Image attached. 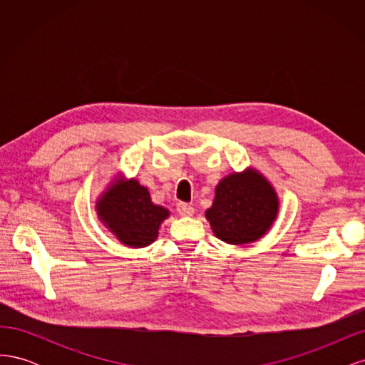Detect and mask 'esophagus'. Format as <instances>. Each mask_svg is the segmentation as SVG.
I'll list each match as a JSON object with an SVG mask.
<instances>
[{
    "label": "esophagus",
    "mask_w": 365,
    "mask_h": 365,
    "mask_svg": "<svg viewBox=\"0 0 365 365\" xmlns=\"http://www.w3.org/2000/svg\"><path fill=\"white\" fill-rule=\"evenodd\" d=\"M176 210H178V213L181 216H192L195 213V208L185 202H180L178 205H176Z\"/></svg>",
    "instance_id": "obj_1"
}]
</instances>
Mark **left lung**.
Wrapping results in <instances>:
<instances>
[{
	"label": "left lung",
	"instance_id": "1",
	"mask_svg": "<svg viewBox=\"0 0 365 365\" xmlns=\"http://www.w3.org/2000/svg\"><path fill=\"white\" fill-rule=\"evenodd\" d=\"M279 208L274 185L250 165L217 182L213 204L205 210V217L217 239L230 245H248L268 233Z\"/></svg>",
	"mask_w": 365,
	"mask_h": 365
}]
</instances>
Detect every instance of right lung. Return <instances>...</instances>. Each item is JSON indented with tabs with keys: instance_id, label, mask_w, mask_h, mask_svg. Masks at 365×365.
I'll return each mask as SVG.
<instances>
[{
	"instance_id": "1",
	"label": "right lung",
	"mask_w": 365,
	"mask_h": 365,
	"mask_svg": "<svg viewBox=\"0 0 365 365\" xmlns=\"http://www.w3.org/2000/svg\"><path fill=\"white\" fill-rule=\"evenodd\" d=\"M96 213L103 227L129 248H145L157 240L170 212L153 204L150 193L135 178L114 175L96 200Z\"/></svg>"
}]
</instances>
